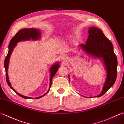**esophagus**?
I'll use <instances>...</instances> for the list:
<instances>
[{"mask_svg":"<svg viewBox=\"0 0 124 124\" xmlns=\"http://www.w3.org/2000/svg\"><path fill=\"white\" fill-rule=\"evenodd\" d=\"M60 58H61V60H62V61H65L66 59H67V57L65 55H62Z\"/></svg>","mask_w":124,"mask_h":124,"instance_id":"obj_1","label":"esophagus"}]
</instances>
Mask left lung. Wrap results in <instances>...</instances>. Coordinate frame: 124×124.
<instances>
[{
	"label": "left lung",
	"instance_id": "obj_1",
	"mask_svg": "<svg viewBox=\"0 0 124 124\" xmlns=\"http://www.w3.org/2000/svg\"><path fill=\"white\" fill-rule=\"evenodd\" d=\"M88 33V38L85 44H80L79 47L91 57L101 59L105 64L107 73L101 93L95 97H99L104 94L116 81L117 59L114 52L113 44L105 36L101 30L96 27H90ZM68 76L70 81V77L69 75Z\"/></svg>",
	"mask_w": 124,
	"mask_h": 124
}]
</instances>
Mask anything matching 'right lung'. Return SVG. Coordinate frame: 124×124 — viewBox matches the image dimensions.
Here are the masks:
<instances>
[{"label":"right lung","instance_id":"obj_1","mask_svg":"<svg viewBox=\"0 0 124 124\" xmlns=\"http://www.w3.org/2000/svg\"><path fill=\"white\" fill-rule=\"evenodd\" d=\"M41 39V32H40V31L39 30L36 29V28H24V29H22L21 30L19 31L18 32L16 33L15 36L13 37L12 39H11V41L9 44V46H8V52L7 54V55L6 56L4 61V67L5 68V71H6V81L8 85L9 86L10 88L13 89V90L15 92V93L19 95L20 97H21L25 99H33V98L29 97H26L25 96H23L20 93H18L12 87H11L10 82L9 80V77H8V65H9V59L10 57L11 53H12V52L14 50V48L15 47L17 43H18L21 41H29V40L32 39L34 41H36V40H38ZM60 67L59 65V62H56L54 63V64L51 66L50 69V87L48 91L46 93L42 95V96H40L39 97H36V99L40 98L43 96H44L45 94H46L48 93L49 90H50V88L51 87L52 85V80L54 76H55V73L58 70V69Z\"/></svg>","mask_w":124,"mask_h":124}]
</instances>
